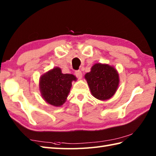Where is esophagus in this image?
<instances>
[{"mask_svg": "<svg viewBox=\"0 0 156 156\" xmlns=\"http://www.w3.org/2000/svg\"><path fill=\"white\" fill-rule=\"evenodd\" d=\"M75 74L78 79H81L82 78V72L80 70H77L75 71Z\"/></svg>", "mask_w": 156, "mask_h": 156, "instance_id": "34e87169", "label": "esophagus"}]
</instances>
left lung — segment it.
Segmentation results:
<instances>
[{"instance_id": "8db88e82", "label": "left lung", "mask_w": 156, "mask_h": 156, "mask_svg": "<svg viewBox=\"0 0 156 156\" xmlns=\"http://www.w3.org/2000/svg\"><path fill=\"white\" fill-rule=\"evenodd\" d=\"M92 95L104 101L115 94L118 87L119 78L116 69L107 64L96 63L91 71L85 75Z\"/></svg>"}]
</instances>
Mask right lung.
Listing matches in <instances>:
<instances>
[{"label": "right lung", "mask_w": 156, "mask_h": 156, "mask_svg": "<svg viewBox=\"0 0 156 156\" xmlns=\"http://www.w3.org/2000/svg\"><path fill=\"white\" fill-rule=\"evenodd\" d=\"M73 81H77L73 75L63 74L59 67H55L40 77L41 96L49 104L61 106L66 101Z\"/></svg>", "instance_id": "1"}]
</instances>
